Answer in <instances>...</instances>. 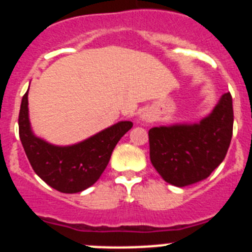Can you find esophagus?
<instances>
[{"instance_id":"34e87169","label":"esophagus","mask_w":252,"mask_h":252,"mask_svg":"<svg viewBox=\"0 0 252 252\" xmlns=\"http://www.w3.org/2000/svg\"><path fill=\"white\" fill-rule=\"evenodd\" d=\"M140 119H141L142 121L149 122V121H151V120H153V116H151L149 112H144L141 116H140Z\"/></svg>"}]
</instances>
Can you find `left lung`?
Listing matches in <instances>:
<instances>
[{"label":"left lung","mask_w":252,"mask_h":252,"mask_svg":"<svg viewBox=\"0 0 252 252\" xmlns=\"http://www.w3.org/2000/svg\"><path fill=\"white\" fill-rule=\"evenodd\" d=\"M232 128V97L227 92L199 124L150 128L151 164L166 183L175 187L201 182L223 161Z\"/></svg>","instance_id":"8db88e82"}]
</instances>
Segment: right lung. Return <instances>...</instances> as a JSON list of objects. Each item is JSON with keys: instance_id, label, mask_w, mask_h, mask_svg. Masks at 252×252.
<instances>
[{"instance_id": "right-lung-1", "label": "right lung", "mask_w": 252, "mask_h": 252, "mask_svg": "<svg viewBox=\"0 0 252 252\" xmlns=\"http://www.w3.org/2000/svg\"><path fill=\"white\" fill-rule=\"evenodd\" d=\"M28 92L24 94L19 113V133L34 171L51 188L62 193H78L99 179L110 161L111 154L131 121H121L70 146L51 145L36 137L29 120Z\"/></svg>"}]
</instances>
